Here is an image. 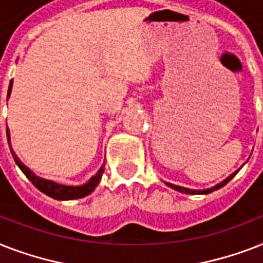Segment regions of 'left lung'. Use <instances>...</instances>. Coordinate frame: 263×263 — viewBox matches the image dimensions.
Wrapping results in <instances>:
<instances>
[{
  "label": "left lung",
  "mask_w": 263,
  "mask_h": 263,
  "mask_svg": "<svg viewBox=\"0 0 263 263\" xmlns=\"http://www.w3.org/2000/svg\"><path fill=\"white\" fill-rule=\"evenodd\" d=\"M239 172V171H236V172H233L232 175L228 176L227 179L222 181V183L217 184V185H214V187L212 188H206V190H190V188H185V187H180V185H175V184H171V183H166V185L171 188H173V190H176V191L179 192H184V194H190V195H198V194H210V192L216 191V190H220L221 187H224L225 184L228 183V181H231V180L236 176V173Z\"/></svg>",
  "instance_id": "obj_1"
}]
</instances>
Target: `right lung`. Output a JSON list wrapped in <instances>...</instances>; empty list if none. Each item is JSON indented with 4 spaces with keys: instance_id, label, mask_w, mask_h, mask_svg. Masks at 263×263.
I'll list each match as a JSON object with an SVG mask.
<instances>
[{
    "instance_id": "right-lung-1",
    "label": "right lung",
    "mask_w": 263,
    "mask_h": 263,
    "mask_svg": "<svg viewBox=\"0 0 263 263\" xmlns=\"http://www.w3.org/2000/svg\"><path fill=\"white\" fill-rule=\"evenodd\" d=\"M12 82L13 80H10L9 83V88H8V98H9L10 91H12ZM6 136H8V143L10 144V139H9V129L6 128ZM10 153H12V157H13L14 162L17 164V166L22 169V172L26 175V177L30 180L31 183L34 184L35 187L38 188L39 191L43 192V194H46L47 196H50L53 199H59V200H72V199H79V198H83V196H87L88 194L94 191L95 187L98 185L99 180L102 177L103 175V165L99 168V171L95 173V176H92L90 180H88L87 183L83 184V185H63V184L54 183V181H51V180H46L42 179V177H38V176H35L34 173L31 172L30 169L27 168L26 165L23 164L22 161L18 160L17 156L14 154V152L10 147Z\"/></svg>"
}]
</instances>
